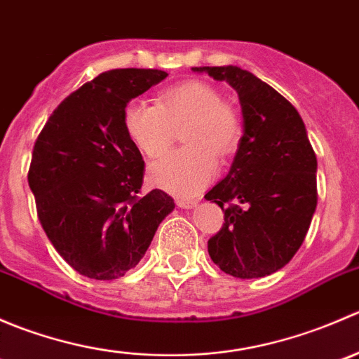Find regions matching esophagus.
Segmentation results:
<instances>
[{
	"label": "esophagus",
	"instance_id": "esophagus-1",
	"mask_svg": "<svg viewBox=\"0 0 359 359\" xmlns=\"http://www.w3.org/2000/svg\"><path fill=\"white\" fill-rule=\"evenodd\" d=\"M177 206L179 208H194V206H198V200H177Z\"/></svg>",
	"mask_w": 359,
	"mask_h": 359
}]
</instances>
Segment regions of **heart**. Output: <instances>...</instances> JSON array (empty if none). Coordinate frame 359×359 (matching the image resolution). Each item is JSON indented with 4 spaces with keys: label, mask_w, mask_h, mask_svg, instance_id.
<instances>
[{
    "label": "heart",
    "mask_w": 359,
    "mask_h": 359,
    "mask_svg": "<svg viewBox=\"0 0 359 359\" xmlns=\"http://www.w3.org/2000/svg\"><path fill=\"white\" fill-rule=\"evenodd\" d=\"M186 147L163 154L149 166L151 182L177 196H196L219 172V156L234 153L241 139L236 111L222 102L215 86L184 81L158 95V106L130 102L123 126L137 149L146 156L161 154L182 128Z\"/></svg>",
    "instance_id": "obj_1"
}]
</instances>
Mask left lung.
I'll use <instances>...</instances> for the list:
<instances>
[{
  "mask_svg": "<svg viewBox=\"0 0 359 359\" xmlns=\"http://www.w3.org/2000/svg\"><path fill=\"white\" fill-rule=\"evenodd\" d=\"M236 90L243 137L226 179L205 194L224 210L208 253L226 274L264 278L287 266L316 210L318 161L295 107L238 66L193 67Z\"/></svg>",
  "mask_w": 359,
  "mask_h": 359,
  "instance_id": "obj_1",
  "label": "left lung"
}]
</instances>
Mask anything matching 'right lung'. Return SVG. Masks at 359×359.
I'll list each match as a JSON object with an SVG mask.
<instances>
[{"label":"right lung","instance_id":"add662e5","mask_svg":"<svg viewBox=\"0 0 359 359\" xmlns=\"http://www.w3.org/2000/svg\"><path fill=\"white\" fill-rule=\"evenodd\" d=\"M158 69H111L64 99L32 149L29 187L39 222L64 260L92 280L133 269L175 203L140 194L144 159L126 135V104L166 78Z\"/></svg>","mask_w":359,"mask_h":359}]
</instances>
